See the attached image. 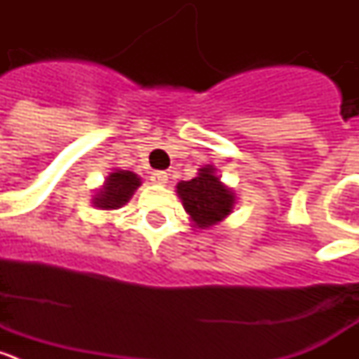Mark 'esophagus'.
Returning <instances> with one entry per match:
<instances>
[{
    "instance_id": "1",
    "label": "esophagus",
    "mask_w": 359,
    "mask_h": 359,
    "mask_svg": "<svg viewBox=\"0 0 359 359\" xmlns=\"http://www.w3.org/2000/svg\"><path fill=\"white\" fill-rule=\"evenodd\" d=\"M167 180H169V174L165 172V170H154V172L151 174V182L156 183V185H165Z\"/></svg>"
}]
</instances>
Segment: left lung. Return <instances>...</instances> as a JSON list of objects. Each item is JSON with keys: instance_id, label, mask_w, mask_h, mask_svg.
I'll return each instance as SVG.
<instances>
[{"instance_id": "obj_1", "label": "left lung", "mask_w": 359, "mask_h": 359, "mask_svg": "<svg viewBox=\"0 0 359 359\" xmlns=\"http://www.w3.org/2000/svg\"><path fill=\"white\" fill-rule=\"evenodd\" d=\"M176 192L194 226L210 228L233 210L236 194L223 185L212 165H205L190 182H180Z\"/></svg>"}]
</instances>
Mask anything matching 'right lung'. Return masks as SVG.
Listing matches in <instances>:
<instances>
[{"label": "right lung", "mask_w": 359, "mask_h": 359, "mask_svg": "<svg viewBox=\"0 0 359 359\" xmlns=\"http://www.w3.org/2000/svg\"><path fill=\"white\" fill-rule=\"evenodd\" d=\"M140 185L142 180L138 174L131 172V170H113L106 177L102 189L98 190V194L93 198V205L102 210L122 208Z\"/></svg>", "instance_id": "obj_1"}]
</instances>
